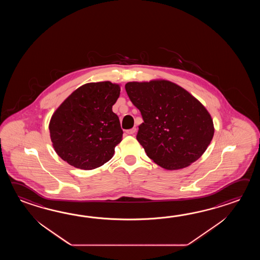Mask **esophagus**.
I'll list each match as a JSON object with an SVG mask.
<instances>
[{
	"instance_id": "1",
	"label": "esophagus",
	"mask_w": 260,
	"mask_h": 260,
	"mask_svg": "<svg viewBox=\"0 0 260 260\" xmlns=\"http://www.w3.org/2000/svg\"><path fill=\"white\" fill-rule=\"evenodd\" d=\"M136 132H137V128H132V129L126 130V134L127 135H134Z\"/></svg>"
}]
</instances>
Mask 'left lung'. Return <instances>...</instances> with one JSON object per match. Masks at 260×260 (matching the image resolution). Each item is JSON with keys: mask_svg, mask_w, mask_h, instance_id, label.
<instances>
[{"mask_svg": "<svg viewBox=\"0 0 260 260\" xmlns=\"http://www.w3.org/2000/svg\"><path fill=\"white\" fill-rule=\"evenodd\" d=\"M129 99L144 122L137 139L148 157L167 170L198 160L214 136L210 114L198 100L168 81L125 84Z\"/></svg>", "mask_w": 260, "mask_h": 260, "instance_id": "8db88e82", "label": "left lung"}]
</instances>
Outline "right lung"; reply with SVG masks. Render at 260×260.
<instances>
[{"instance_id":"1","label":"right lung","mask_w":260,"mask_h":260,"mask_svg":"<svg viewBox=\"0 0 260 260\" xmlns=\"http://www.w3.org/2000/svg\"><path fill=\"white\" fill-rule=\"evenodd\" d=\"M120 91V86L111 82L86 83L59 106L51 118L49 130L62 160L83 170L111 160L123 134L112 111Z\"/></svg>"}]
</instances>
